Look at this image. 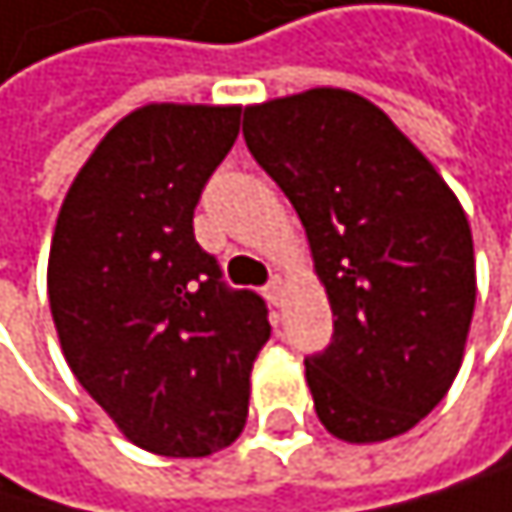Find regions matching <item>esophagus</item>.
Returning <instances> with one entry per match:
<instances>
[{
	"label": "esophagus",
	"mask_w": 512,
	"mask_h": 512,
	"mask_svg": "<svg viewBox=\"0 0 512 512\" xmlns=\"http://www.w3.org/2000/svg\"><path fill=\"white\" fill-rule=\"evenodd\" d=\"M265 296H268V302L271 305H280V302H284V277H271L268 280V287H265Z\"/></svg>",
	"instance_id": "obj_1"
}]
</instances>
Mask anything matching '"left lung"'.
Here are the masks:
<instances>
[{
    "label": "left lung",
    "mask_w": 512,
    "mask_h": 512,
    "mask_svg": "<svg viewBox=\"0 0 512 512\" xmlns=\"http://www.w3.org/2000/svg\"><path fill=\"white\" fill-rule=\"evenodd\" d=\"M256 164L296 207L332 308L305 357L332 437L381 443L437 406L476 305L467 216L433 164L369 100L314 88L244 109Z\"/></svg>",
    "instance_id": "left-lung-1"
}]
</instances>
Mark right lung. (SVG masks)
Here are the masks:
<instances>
[{"instance_id": "obj_1", "label": "right lung", "mask_w": 512, "mask_h": 512, "mask_svg": "<svg viewBox=\"0 0 512 512\" xmlns=\"http://www.w3.org/2000/svg\"><path fill=\"white\" fill-rule=\"evenodd\" d=\"M241 131L238 106L152 103L121 118L57 216L48 302L79 385L131 443L204 458L238 440L265 299L232 290L195 207Z\"/></svg>"}]
</instances>
